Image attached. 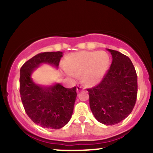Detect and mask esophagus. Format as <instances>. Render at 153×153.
I'll return each mask as SVG.
<instances>
[{
    "mask_svg": "<svg viewBox=\"0 0 153 153\" xmlns=\"http://www.w3.org/2000/svg\"><path fill=\"white\" fill-rule=\"evenodd\" d=\"M84 89V88L83 87V86H77V92H81V91H83Z\"/></svg>",
    "mask_w": 153,
    "mask_h": 153,
    "instance_id": "1",
    "label": "esophagus"
}]
</instances>
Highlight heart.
<instances>
[{
  "label": "heart",
  "mask_w": 153,
  "mask_h": 153,
  "mask_svg": "<svg viewBox=\"0 0 153 153\" xmlns=\"http://www.w3.org/2000/svg\"><path fill=\"white\" fill-rule=\"evenodd\" d=\"M109 67V58L106 52L81 51L71 54L66 58L64 71L72 78L82 74V82L91 86L102 80Z\"/></svg>",
  "instance_id": "b5f03b06"
}]
</instances>
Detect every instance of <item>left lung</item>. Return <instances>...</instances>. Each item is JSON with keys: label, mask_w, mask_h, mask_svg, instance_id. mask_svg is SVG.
<instances>
[{"label": "left lung", "mask_w": 153, "mask_h": 153, "mask_svg": "<svg viewBox=\"0 0 153 153\" xmlns=\"http://www.w3.org/2000/svg\"><path fill=\"white\" fill-rule=\"evenodd\" d=\"M107 50L112 54V64L101 82L87 91L95 118L101 124L114 125L132 112L137 99L138 78L126 55L112 49Z\"/></svg>", "instance_id": "8db88e82"}]
</instances>
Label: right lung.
<instances>
[{
    "mask_svg": "<svg viewBox=\"0 0 153 153\" xmlns=\"http://www.w3.org/2000/svg\"><path fill=\"white\" fill-rule=\"evenodd\" d=\"M62 52H41L24 64L20 70V94L25 112L36 124L48 129H61L70 120L76 99V86L68 89L60 84L38 85L31 75L41 64L58 67Z\"/></svg>",
    "mask_w": 153,
    "mask_h": 153,
    "instance_id": "1",
    "label": "right lung"
}]
</instances>
